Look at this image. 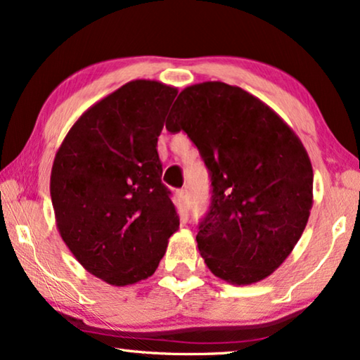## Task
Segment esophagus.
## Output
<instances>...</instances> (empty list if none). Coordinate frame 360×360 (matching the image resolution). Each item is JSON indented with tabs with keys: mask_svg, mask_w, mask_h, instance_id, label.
<instances>
[{
	"mask_svg": "<svg viewBox=\"0 0 360 360\" xmlns=\"http://www.w3.org/2000/svg\"><path fill=\"white\" fill-rule=\"evenodd\" d=\"M179 200L181 201V206H184V208H190V193H188V190H185V188H181V190H179Z\"/></svg>",
	"mask_w": 360,
	"mask_h": 360,
	"instance_id": "34e87169",
	"label": "esophagus"
}]
</instances>
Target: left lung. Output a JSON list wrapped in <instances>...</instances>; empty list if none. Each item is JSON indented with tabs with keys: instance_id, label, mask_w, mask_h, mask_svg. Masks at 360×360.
<instances>
[{
	"instance_id": "obj_1",
	"label": "left lung",
	"mask_w": 360,
	"mask_h": 360,
	"mask_svg": "<svg viewBox=\"0 0 360 360\" xmlns=\"http://www.w3.org/2000/svg\"><path fill=\"white\" fill-rule=\"evenodd\" d=\"M167 131H185L211 176L196 243L206 267L233 285L269 277L292 254L313 206V167L292 127L243 88L186 86Z\"/></svg>"
}]
</instances>
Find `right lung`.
Masks as SVG:
<instances>
[{
  "instance_id": "right-lung-1",
  "label": "right lung",
  "mask_w": 360,
  "mask_h": 360,
  "mask_svg": "<svg viewBox=\"0 0 360 360\" xmlns=\"http://www.w3.org/2000/svg\"><path fill=\"white\" fill-rule=\"evenodd\" d=\"M176 93L155 80L126 83L78 117L53 159L58 233L83 269L115 287L150 277L179 229L157 154Z\"/></svg>"
}]
</instances>
